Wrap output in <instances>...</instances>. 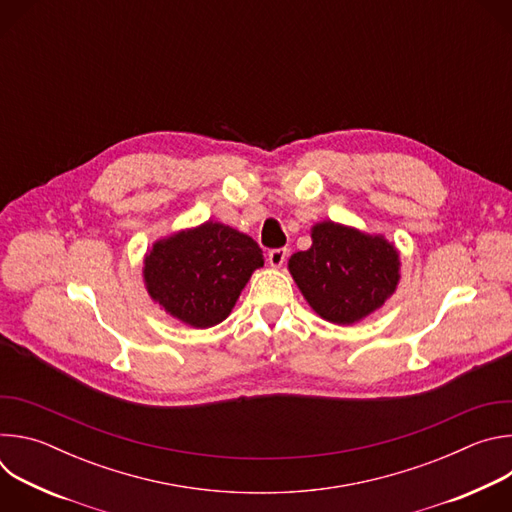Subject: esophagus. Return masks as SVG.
<instances>
[{"instance_id":"1","label":"esophagus","mask_w":512,"mask_h":512,"mask_svg":"<svg viewBox=\"0 0 512 512\" xmlns=\"http://www.w3.org/2000/svg\"><path fill=\"white\" fill-rule=\"evenodd\" d=\"M267 259H269L271 267H281L285 263V259H287V249H271Z\"/></svg>"}]
</instances>
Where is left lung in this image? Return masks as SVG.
Masks as SVG:
<instances>
[{"instance_id":"8db88e82","label":"left lung","mask_w":512,"mask_h":512,"mask_svg":"<svg viewBox=\"0 0 512 512\" xmlns=\"http://www.w3.org/2000/svg\"><path fill=\"white\" fill-rule=\"evenodd\" d=\"M287 265L312 310L334 324H354L379 310L401 277L399 253L385 237L332 221L318 223L312 247Z\"/></svg>"}]
</instances>
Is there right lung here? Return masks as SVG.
I'll return each instance as SVG.
<instances>
[{"instance_id": "right-lung-1", "label": "right lung", "mask_w": 512, "mask_h": 512, "mask_svg": "<svg viewBox=\"0 0 512 512\" xmlns=\"http://www.w3.org/2000/svg\"><path fill=\"white\" fill-rule=\"evenodd\" d=\"M257 267L263 251L251 237L208 221L154 243L143 279L168 314L192 328H210L231 314Z\"/></svg>"}]
</instances>
